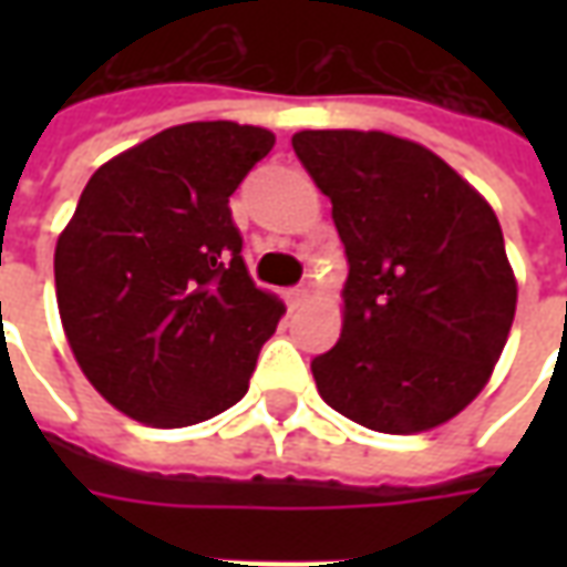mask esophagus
Listing matches in <instances>:
<instances>
[{"instance_id":"34e87169","label":"esophagus","mask_w":567,"mask_h":567,"mask_svg":"<svg viewBox=\"0 0 567 567\" xmlns=\"http://www.w3.org/2000/svg\"><path fill=\"white\" fill-rule=\"evenodd\" d=\"M307 297H309V291H307V288H300V285H297V288H288V291H285V300H288V307H291V309L300 307V303H303Z\"/></svg>"}]
</instances>
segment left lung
Instances as JSON below:
<instances>
[{"label":"left lung","instance_id":"obj_1","mask_svg":"<svg viewBox=\"0 0 567 567\" xmlns=\"http://www.w3.org/2000/svg\"><path fill=\"white\" fill-rule=\"evenodd\" d=\"M291 145L349 258L343 331L312 358L319 394L382 434L443 425L483 392L516 312L495 212L410 140L303 130Z\"/></svg>","mask_w":567,"mask_h":567}]
</instances>
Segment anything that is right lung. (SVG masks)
I'll return each mask as SVG.
<instances>
[{
    "instance_id": "add662e5",
    "label": "right lung",
    "mask_w": 567,
    "mask_h": 567,
    "mask_svg": "<svg viewBox=\"0 0 567 567\" xmlns=\"http://www.w3.org/2000/svg\"><path fill=\"white\" fill-rule=\"evenodd\" d=\"M272 145L234 121L163 130L91 175L56 239L69 346L130 419L197 425L248 392L285 307L248 276L230 194Z\"/></svg>"
}]
</instances>
